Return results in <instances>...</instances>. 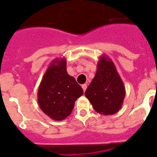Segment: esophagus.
Instances as JSON below:
<instances>
[{
  "instance_id": "obj_1",
  "label": "esophagus",
  "mask_w": 157,
  "mask_h": 157,
  "mask_svg": "<svg viewBox=\"0 0 157 157\" xmlns=\"http://www.w3.org/2000/svg\"><path fill=\"white\" fill-rule=\"evenodd\" d=\"M82 87L83 89V91H86V90L87 88V85L86 84H83V85H82Z\"/></svg>"
}]
</instances>
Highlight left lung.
Returning <instances> with one entry per match:
<instances>
[{
  "label": "left lung",
  "mask_w": 157,
  "mask_h": 157,
  "mask_svg": "<svg viewBox=\"0 0 157 157\" xmlns=\"http://www.w3.org/2000/svg\"><path fill=\"white\" fill-rule=\"evenodd\" d=\"M125 95V86L114 63L108 56H101L95 76L85 92L86 98L96 112L108 116L120 110Z\"/></svg>",
  "instance_id": "1"
}]
</instances>
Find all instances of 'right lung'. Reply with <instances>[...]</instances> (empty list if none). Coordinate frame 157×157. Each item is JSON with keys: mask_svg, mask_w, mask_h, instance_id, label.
Here are the masks:
<instances>
[{"mask_svg": "<svg viewBox=\"0 0 157 157\" xmlns=\"http://www.w3.org/2000/svg\"><path fill=\"white\" fill-rule=\"evenodd\" d=\"M82 94V87L67 72L66 59L56 58L41 79L37 90V102L45 115L60 121L71 113L75 102Z\"/></svg>", "mask_w": 157, "mask_h": 157, "instance_id": "1", "label": "right lung"}]
</instances>
